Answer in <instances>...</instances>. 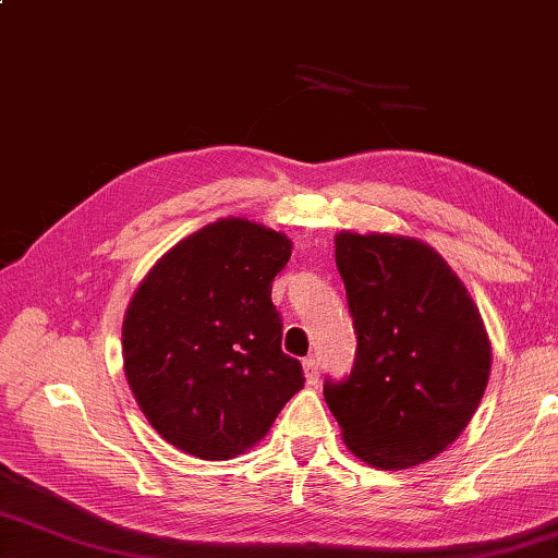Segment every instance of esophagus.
Segmentation results:
<instances>
[{
  "label": "esophagus",
  "mask_w": 558,
  "mask_h": 558,
  "mask_svg": "<svg viewBox=\"0 0 558 558\" xmlns=\"http://www.w3.org/2000/svg\"><path fill=\"white\" fill-rule=\"evenodd\" d=\"M302 368H305V378L310 385H317L319 380V361L314 356H307L305 361H302Z\"/></svg>",
  "instance_id": "esophagus-1"
}]
</instances>
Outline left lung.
Returning <instances> with one entry per match:
<instances>
[{"label": "left lung", "instance_id": "1", "mask_svg": "<svg viewBox=\"0 0 558 558\" xmlns=\"http://www.w3.org/2000/svg\"><path fill=\"white\" fill-rule=\"evenodd\" d=\"M337 268L356 329L349 378L324 380L347 447L410 469L465 429L490 376V341L459 276L412 236L339 231Z\"/></svg>", "mask_w": 558, "mask_h": 558}]
</instances>
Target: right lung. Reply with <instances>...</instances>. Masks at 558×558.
I'll use <instances>...</instances> for the list:
<instances>
[{
	"instance_id": "1",
	"label": "right lung",
	"mask_w": 558,
	"mask_h": 558,
	"mask_svg": "<svg viewBox=\"0 0 558 558\" xmlns=\"http://www.w3.org/2000/svg\"><path fill=\"white\" fill-rule=\"evenodd\" d=\"M292 244L229 217L182 239L141 280L121 327L141 412L175 449L227 461L266 437L305 376L282 353L272 278Z\"/></svg>"
}]
</instances>
